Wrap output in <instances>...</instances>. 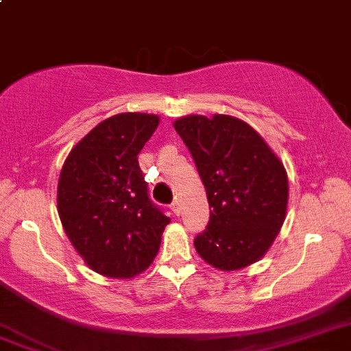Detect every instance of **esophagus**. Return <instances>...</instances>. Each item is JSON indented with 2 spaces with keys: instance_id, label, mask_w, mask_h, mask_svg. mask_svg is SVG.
<instances>
[{
  "instance_id": "obj_1",
  "label": "esophagus",
  "mask_w": 351,
  "mask_h": 351,
  "mask_svg": "<svg viewBox=\"0 0 351 351\" xmlns=\"http://www.w3.org/2000/svg\"><path fill=\"white\" fill-rule=\"evenodd\" d=\"M172 212L176 213V215H181V212H182V203L179 202V199H176V202L172 203Z\"/></svg>"
}]
</instances>
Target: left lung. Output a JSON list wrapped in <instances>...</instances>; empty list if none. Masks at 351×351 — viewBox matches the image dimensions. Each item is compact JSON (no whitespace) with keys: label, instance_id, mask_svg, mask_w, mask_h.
<instances>
[{"label":"left lung","instance_id":"obj_1","mask_svg":"<svg viewBox=\"0 0 351 351\" xmlns=\"http://www.w3.org/2000/svg\"><path fill=\"white\" fill-rule=\"evenodd\" d=\"M173 128L191 152L206 189L208 226L198 255L220 270H239L265 255L288 208V176L262 136L231 115H188Z\"/></svg>","mask_w":351,"mask_h":351}]
</instances>
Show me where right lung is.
I'll list each match as a JSON object with an SVG mask.
<instances>
[{
	"label": "right lung",
	"mask_w": 351,
	"mask_h": 351,
	"mask_svg": "<svg viewBox=\"0 0 351 351\" xmlns=\"http://www.w3.org/2000/svg\"><path fill=\"white\" fill-rule=\"evenodd\" d=\"M152 113H119L98 123L66 156L58 215L95 272L134 278L152 265L169 217L149 199L138 155L158 128Z\"/></svg>",
	"instance_id": "1"
}]
</instances>
